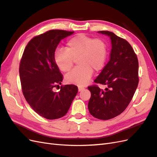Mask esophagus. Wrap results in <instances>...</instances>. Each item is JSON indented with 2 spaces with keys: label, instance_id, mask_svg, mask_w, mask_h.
<instances>
[{
  "label": "esophagus",
  "instance_id": "obj_1",
  "mask_svg": "<svg viewBox=\"0 0 157 157\" xmlns=\"http://www.w3.org/2000/svg\"><path fill=\"white\" fill-rule=\"evenodd\" d=\"M83 89H84L83 87H78V91H82Z\"/></svg>",
  "mask_w": 157,
  "mask_h": 157
}]
</instances>
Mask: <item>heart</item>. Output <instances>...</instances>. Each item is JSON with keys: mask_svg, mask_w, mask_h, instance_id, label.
<instances>
[{"mask_svg": "<svg viewBox=\"0 0 157 157\" xmlns=\"http://www.w3.org/2000/svg\"><path fill=\"white\" fill-rule=\"evenodd\" d=\"M107 54L106 44L102 40L79 34L67 40L66 50L56 51L54 60L60 70L67 72L73 66L74 59L78 57L79 66L66 74L65 79L69 83L83 86L90 82L93 70L98 71L103 67Z\"/></svg>", "mask_w": 157, "mask_h": 157, "instance_id": "b5f03b06", "label": "heart"}]
</instances>
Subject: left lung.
I'll list each match as a JSON object with an SVG mask.
<instances>
[{
    "mask_svg": "<svg viewBox=\"0 0 157 157\" xmlns=\"http://www.w3.org/2000/svg\"><path fill=\"white\" fill-rule=\"evenodd\" d=\"M111 39L110 59L94 82L105 85L88 87L91 98L88 109L94 117L108 120L124 111L133 97L139 83V62L135 52L127 40L109 31H99Z\"/></svg>",
    "mask_w": 157,
    "mask_h": 157,
    "instance_id": "1",
    "label": "left lung"
}]
</instances>
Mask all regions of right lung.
<instances>
[{
  "instance_id": "add662e5",
  "label": "right lung",
  "mask_w": 157,
  "mask_h": 157,
  "mask_svg": "<svg viewBox=\"0 0 157 157\" xmlns=\"http://www.w3.org/2000/svg\"><path fill=\"white\" fill-rule=\"evenodd\" d=\"M74 32L51 30L35 36L27 44L20 63L19 74L24 96L30 107L42 117L56 119L69 110L78 87L61 86L63 76L56 64L54 54L62 40Z\"/></svg>"
}]
</instances>
